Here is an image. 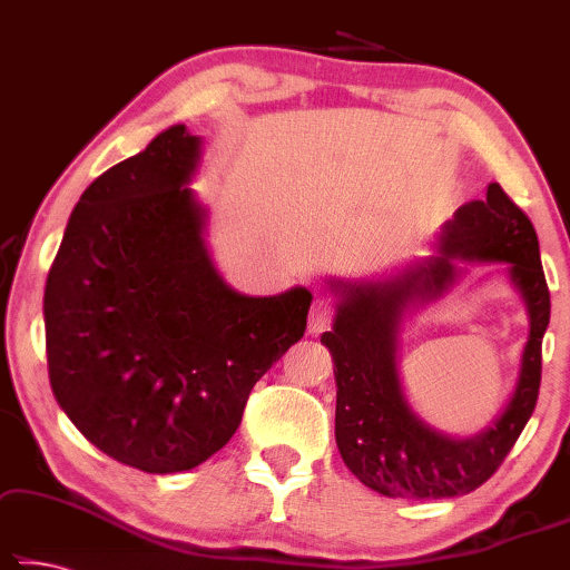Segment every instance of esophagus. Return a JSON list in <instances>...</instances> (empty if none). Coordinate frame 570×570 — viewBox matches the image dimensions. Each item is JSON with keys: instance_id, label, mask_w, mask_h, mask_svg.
I'll return each mask as SVG.
<instances>
[{"instance_id": "34e87169", "label": "esophagus", "mask_w": 570, "mask_h": 570, "mask_svg": "<svg viewBox=\"0 0 570 570\" xmlns=\"http://www.w3.org/2000/svg\"><path fill=\"white\" fill-rule=\"evenodd\" d=\"M332 318H334V303L328 298H316L308 311V332L311 334L324 332V328L332 324Z\"/></svg>"}]
</instances>
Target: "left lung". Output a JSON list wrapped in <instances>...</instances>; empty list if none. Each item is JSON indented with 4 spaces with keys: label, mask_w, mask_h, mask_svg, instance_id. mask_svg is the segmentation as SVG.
<instances>
[{
    "label": "left lung",
    "mask_w": 570,
    "mask_h": 570,
    "mask_svg": "<svg viewBox=\"0 0 570 570\" xmlns=\"http://www.w3.org/2000/svg\"><path fill=\"white\" fill-rule=\"evenodd\" d=\"M455 261H501L525 298L531 334L505 411L481 435L458 441L436 433L407 406L397 375V334L411 307L431 302L459 276ZM340 305L321 336L334 360L336 448L367 489L391 499H452L475 491L530 422L540 393L542 336L550 291L530 218L491 183L485 200L458 208L442 226L436 254L375 283L332 279Z\"/></svg>",
    "instance_id": "8db88e82"
}]
</instances>
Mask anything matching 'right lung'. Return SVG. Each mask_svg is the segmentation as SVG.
I'll list each match as a JSON object with an SVG mask.
<instances>
[{
	"instance_id": "add662e5",
	"label": "right lung",
	"mask_w": 570,
	"mask_h": 570,
	"mask_svg": "<svg viewBox=\"0 0 570 570\" xmlns=\"http://www.w3.org/2000/svg\"><path fill=\"white\" fill-rule=\"evenodd\" d=\"M200 138L171 126L79 197L43 295L48 377L73 426L144 473L224 448L254 383L305 332L313 295L226 285L189 179Z\"/></svg>"
}]
</instances>
